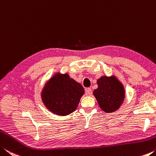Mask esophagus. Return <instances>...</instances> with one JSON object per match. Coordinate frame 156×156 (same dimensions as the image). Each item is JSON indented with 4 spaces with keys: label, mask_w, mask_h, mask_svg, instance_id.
Segmentation results:
<instances>
[{
    "label": "esophagus",
    "mask_w": 156,
    "mask_h": 156,
    "mask_svg": "<svg viewBox=\"0 0 156 156\" xmlns=\"http://www.w3.org/2000/svg\"><path fill=\"white\" fill-rule=\"evenodd\" d=\"M86 93H87L88 95H91L92 93H93V91H92V89L90 88H88L86 89Z\"/></svg>",
    "instance_id": "34e87169"
}]
</instances>
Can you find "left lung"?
<instances>
[{
	"mask_svg": "<svg viewBox=\"0 0 156 156\" xmlns=\"http://www.w3.org/2000/svg\"><path fill=\"white\" fill-rule=\"evenodd\" d=\"M98 88L93 91L99 106L106 113L119 108L124 99V88L115 76H101L98 80Z\"/></svg>",
	"mask_w": 156,
	"mask_h": 156,
	"instance_id": "8db88e82",
	"label": "left lung"
}]
</instances>
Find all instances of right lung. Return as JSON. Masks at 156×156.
<instances>
[{"mask_svg":"<svg viewBox=\"0 0 156 156\" xmlns=\"http://www.w3.org/2000/svg\"><path fill=\"white\" fill-rule=\"evenodd\" d=\"M83 94L84 89L80 83L70 78L68 74L57 73L43 89L41 98L51 112L66 116L75 111Z\"/></svg>","mask_w":156,"mask_h":156,"instance_id":"1","label":"right lung"}]
</instances>
